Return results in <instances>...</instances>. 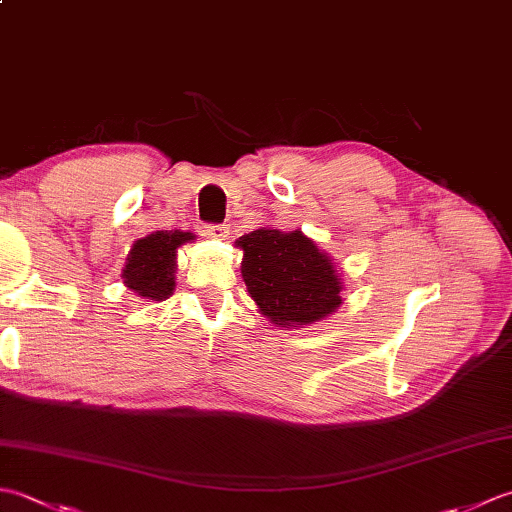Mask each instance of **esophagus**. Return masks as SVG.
Masks as SVG:
<instances>
[{
	"label": "esophagus",
	"instance_id": "1",
	"mask_svg": "<svg viewBox=\"0 0 512 512\" xmlns=\"http://www.w3.org/2000/svg\"><path fill=\"white\" fill-rule=\"evenodd\" d=\"M228 226L226 224H206L204 226V235H209L213 239H226L228 237Z\"/></svg>",
	"mask_w": 512,
	"mask_h": 512
}]
</instances>
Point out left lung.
<instances>
[{"label":"left lung","mask_w":512,"mask_h":512,"mask_svg":"<svg viewBox=\"0 0 512 512\" xmlns=\"http://www.w3.org/2000/svg\"><path fill=\"white\" fill-rule=\"evenodd\" d=\"M237 246L244 250L248 295L273 323L299 328L341 306V281L330 257L301 231L257 228L239 237Z\"/></svg>","instance_id":"obj_1"}]
</instances>
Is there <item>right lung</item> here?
I'll return each mask as SVG.
<instances>
[{"label": "right lung", "instance_id": "obj_1", "mask_svg": "<svg viewBox=\"0 0 512 512\" xmlns=\"http://www.w3.org/2000/svg\"><path fill=\"white\" fill-rule=\"evenodd\" d=\"M193 239L182 231H156L138 239L127 257L123 279L138 297L162 301L171 295L173 268H176V248Z\"/></svg>", "mask_w": 512, "mask_h": 512}]
</instances>
